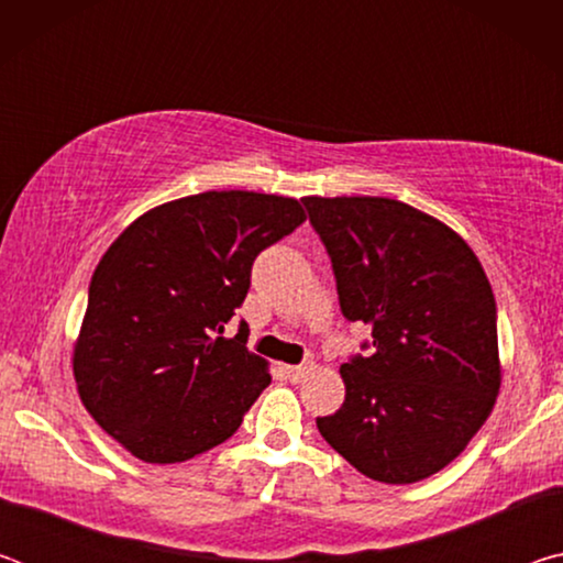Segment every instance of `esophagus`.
<instances>
[{"mask_svg":"<svg viewBox=\"0 0 563 563\" xmlns=\"http://www.w3.org/2000/svg\"><path fill=\"white\" fill-rule=\"evenodd\" d=\"M310 369H312V365H283V373L290 379V383H300V379L308 375Z\"/></svg>","mask_w":563,"mask_h":563,"instance_id":"obj_1","label":"esophagus"}]
</instances>
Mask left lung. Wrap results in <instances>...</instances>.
Segmentation results:
<instances>
[{
  "mask_svg": "<svg viewBox=\"0 0 563 563\" xmlns=\"http://www.w3.org/2000/svg\"><path fill=\"white\" fill-rule=\"evenodd\" d=\"M302 203L332 261L342 316L373 330V355L340 367L345 402L318 417V430L369 479H427L464 452L497 402L487 273L460 233L395 198Z\"/></svg>",
  "mask_w": 563,
  "mask_h": 563,
  "instance_id": "left-lung-1",
  "label": "left lung"
}]
</instances>
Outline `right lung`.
<instances>
[{
    "label": "right lung",
    "mask_w": 563,
    "mask_h": 563,
    "mask_svg": "<svg viewBox=\"0 0 563 563\" xmlns=\"http://www.w3.org/2000/svg\"><path fill=\"white\" fill-rule=\"evenodd\" d=\"M305 221L295 198L206 190L151 208L103 253L74 345L79 397L103 432L151 464L225 442L271 385L247 325L223 338L253 261Z\"/></svg>",
    "instance_id": "right-lung-1"
}]
</instances>
